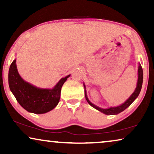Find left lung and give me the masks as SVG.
Segmentation results:
<instances>
[{
	"label": "left lung",
	"instance_id": "1",
	"mask_svg": "<svg viewBox=\"0 0 154 154\" xmlns=\"http://www.w3.org/2000/svg\"><path fill=\"white\" fill-rule=\"evenodd\" d=\"M142 83H143V70H142V66H141V64L139 63L138 79H137V86H136L135 90H134L133 93L130 95V97L122 104L117 106L109 107V108H107V109H102L97 106H96V105L92 104V103L89 100V99H88L87 96V92H86V90H85V84H83L84 88H85V97L86 100H87V102H88V104H89L91 106L93 107V108L96 109L97 110L100 111V112L104 113V114L106 115H116L118 113L122 112V111H123L125 109H127L128 107L129 106L134 100H135V99L137 97L139 94H140L141 89H142Z\"/></svg>",
	"mask_w": 154,
	"mask_h": 154
}]
</instances>
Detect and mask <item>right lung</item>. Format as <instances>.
I'll return each instance as SVG.
<instances>
[{
  "instance_id": "obj_1",
  "label": "right lung",
  "mask_w": 154,
  "mask_h": 154,
  "mask_svg": "<svg viewBox=\"0 0 154 154\" xmlns=\"http://www.w3.org/2000/svg\"><path fill=\"white\" fill-rule=\"evenodd\" d=\"M71 75L61 79L52 89L40 88L25 81L19 74L16 60L10 65L8 73L10 89L25 110L41 114L55 108L60 99L61 88Z\"/></svg>"
}]
</instances>
